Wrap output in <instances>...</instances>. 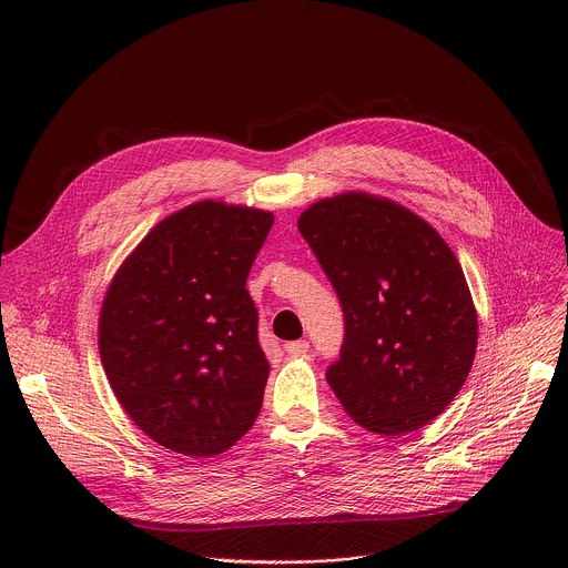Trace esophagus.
Returning <instances> with one entry per match:
<instances>
[{
    "label": "esophagus",
    "mask_w": 568,
    "mask_h": 568,
    "mask_svg": "<svg viewBox=\"0 0 568 568\" xmlns=\"http://www.w3.org/2000/svg\"><path fill=\"white\" fill-rule=\"evenodd\" d=\"M307 348H310V344L305 339H296V342L285 344L287 355H303V353H307Z\"/></svg>",
    "instance_id": "34e87169"
}]
</instances>
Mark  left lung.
Segmentation results:
<instances>
[{
  "label": "left lung",
  "mask_w": 568,
  "mask_h": 568,
  "mask_svg": "<svg viewBox=\"0 0 568 568\" xmlns=\"http://www.w3.org/2000/svg\"><path fill=\"white\" fill-rule=\"evenodd\" d=\"M331 278L346 335L326 379L344 412L382 436L440 416L476 353V310L454 252L423 217L386 197L344 193L298 217Z\"/></svg>",
  "instance_id": "8db88e82"
}]
</instances>
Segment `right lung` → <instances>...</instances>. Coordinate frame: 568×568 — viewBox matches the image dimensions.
Instances as JSON below:
<instances>
[{
  "mask_svg": "<svg viewBox=\"0 0 568 568\" xmlns=\"http://www.w3.org/2000/svg\"><path fill=\"white\" fill-rule=\"evenodd\" d=\"M270 211L195 202L161 220L119 267L99 318L110 386L171 452H226L258 418L270 362L247 276Z\"/></svg>",
  "mask_w": 568,
  "mask_h": 568,
  "instance_id": "obj_1",
  "label": "right lung"
}]
</instances>
